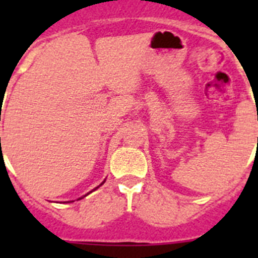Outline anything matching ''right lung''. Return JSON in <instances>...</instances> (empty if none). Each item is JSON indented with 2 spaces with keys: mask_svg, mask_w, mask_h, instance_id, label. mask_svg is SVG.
<instances>
[{
  "mask_svg": "<svg viewBox=\"0 0 258 258\" xmlns=\"http://www.w3.org/2000/svg\"><path fill=\"white\" fill-rule=\"evenodd\" d=\"M103 183H104V182H103ZM103 183H101V184H103ZM97 187H99V186H97ZM96 187V188H97ZM96 188H95V190H96ZM82 198H83V197H82ZM82 198H79V200H82Z\"/></svg>",
  "mask_w": 258,
  "mask_h": 258,
  "instance_id": "add662e5",
  "label": "right lung"
}]
</instances>
